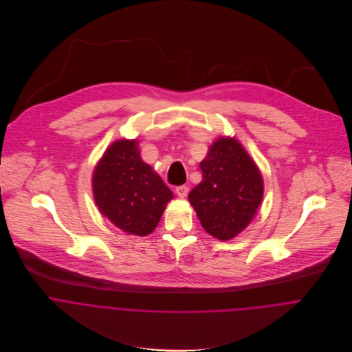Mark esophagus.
Wrapping results in <instances>:
<instances>
[{"label": "esophagus", "instance_id": "obj_1", "mask_svg": "<svg viewBox=\"0 0 352 352\" xmlns=\"http://www.w3.org/2000/svg\"><path fill=\"white\" fill-rule=\"evenodd\" d=\"M188 191H190V188H188L187 186H179V187H176V194H177V197L182 198V199L187 197Z\"/></svg>", "mask_w": 352, "mask_h": 352}]
</instances>
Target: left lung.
<instances>
[{
    "mask_svg": "<svg viewBox=\"0 0 352 352\" xmlns=\"http://www.w3.org/2000/svg\"><path fill=\"white\" fill-rule=\"evenodd\" d=\"M203 180L188 201L204 230L228 241L241 233L263 199V177L236 138H218L201 162Z\"/></svg>",
    "mask_w": 352,
    "mask_h": 352,
    "instance_id": "left-lung-1",
    "label": "left lung"
}]
</instances>
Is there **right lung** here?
Segmentation results:
<instances>
[{
  "instance_id": "obj_1",
  "label": "right lung",
  "mask_w": 352,
  "mask_h": 352,
  "mask_svg": "<svg viewBox=\"0 0 352 352\" xmlns=\"http://www.w3.org/2000/svg\"><path fill=\"white\" fill-rule=\"evenodd\" d=\"M95 201L120 230L148 236L158 225L172 191L142 161L135 140L115 141L102 154L92 177Z\"/></svg>"
}]
</instances>
